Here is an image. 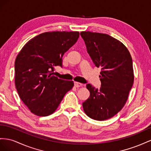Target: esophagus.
<instances>
[{
  "instance_id": "34e87169",
  "label": "esophagus",
  "mask_w": 151,
  "mask_h": 151,
  "mask_svg": "<svg viewBox=\"0 0 151 151\" xmlns=\"http://www.w3.org/2000/svg\"><path fill=\"white\" fill-rule=\"evenodd\" d=\"M83 85L82 83H79V82H75V86L76 87H81V86Z\"/></svg>"
}]
</instances>
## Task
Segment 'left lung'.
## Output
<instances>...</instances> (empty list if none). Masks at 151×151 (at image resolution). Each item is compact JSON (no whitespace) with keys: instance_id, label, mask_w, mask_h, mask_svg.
Wrapping results in <instances>:
<instances>
[{"instance_id":"obj_1","label":"left lung","mask_w":151,"mask_h":151,"mask_svg":"<svg viewBox=\"0 0 151 151\" xmlns=\"http://www.w3.org/2000/svg\"><path fill=\"white\" fill-rule=\"evenodd\" d=\"M87 52L101 68V87L87 84L90 97L83 102L85 113L95 120L103 121L122 110L128 99L134 75L131 55L122 42L107 34L81 32Z\"/></svg>"}]
</instances>
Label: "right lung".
Instances as JSON below:
<instances>
[{
  "mask_svg": "<svg viewBox=\"0 0 151 151\" xmlns=\"http://www.w3.org/2000/svg\"><path fill=\"white\" fill-rule=\"evenodd\" d=\"M78 32H51L29 40L15 60V85L19 96L34 114L47 116L57 109L74 86L53 75L62 67L64 54L76 42Z\"/></svg>",
  "mask_w": 151,
  "mask_h": 151,
  "instance_id": "right-lung-1",
  "label": "right lung"
}]
</instances>
